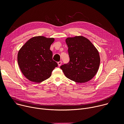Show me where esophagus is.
<instances>
[{
  "label": "esophagus",
  "instance_id": "1",
  "mask_svg": "<svg viewBox=\"0 0 124 124\" xmlns=\"http://www.w3.org/2000/svg\"><path fill=\"white\" fill-rule=\"evenodd\" d=\"M62 64V61H59L58 62V66L60 67Z\"/></svg>",
  "mask_w": 124,
  "mask_h": 124
}]
</instances>
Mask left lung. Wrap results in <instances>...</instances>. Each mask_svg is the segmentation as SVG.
<instances>
[{"label": "left lung", "instance_id": "1", "mask_svg": "<svg viewBox=\"0 0 124 124\" xmlns=\"http://www.w3.org/2000/svg\"><path fill=\"white\" fill-rule=\"evenodd\" d=\"M70 61L60 66L65 76L78 83L91 80L97 74L100 64L97 49L88 39L81 36L66 39Z\"/></svg>", "mask_w": 124, "mask_h": 124}]
</instances>
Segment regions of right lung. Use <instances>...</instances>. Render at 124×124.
<instances>
[{
	"instance_id": "right-lung-1",
	"label": "right lung",
	"mask_w": 124,
	"mask_h": 124,
	"mask_svg": "<svg viewBox=\"0 0 124 124\" xmlns=\"http://www.w3.org/2000/svg\"><path fill=\"white\" fill-rule=\"evenodd\" d=\"M53 38L36 36L30 39L20 49L17 62L25 77L32 82L39 83L50 78L57 63L52 59L51 45Z\"/></svg>"
}]
</instances>
